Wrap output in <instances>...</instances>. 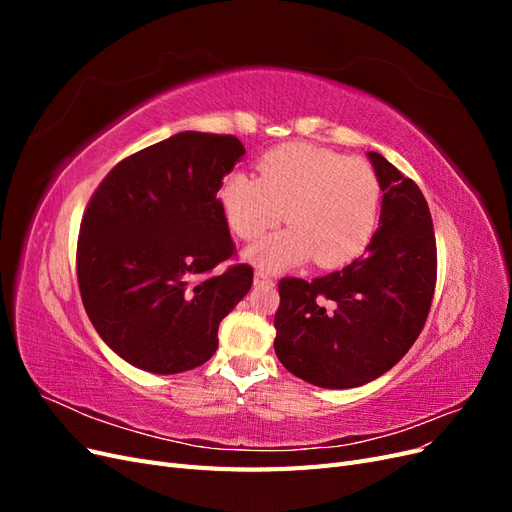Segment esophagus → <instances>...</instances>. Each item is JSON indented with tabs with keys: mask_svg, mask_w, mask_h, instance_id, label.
I'll use <instances>...</instances> for the list:
<instances>
[{
	"mask_svg": "<svg viewBox=\"0 0 512 512\" xmlns=\"http://www.w3.org/2000/svg\"><path fill=\"white\" fill-rule=\"evenodd\" d=\"M254 284L256 286H269V284H273V275L269 271H265V269H256Z\"/></svg>",
	"mask_w": 512,
	"mask_h": 512,
	"instance_id": "34e87169",
	"label": "esophagus"
}]
</instances>
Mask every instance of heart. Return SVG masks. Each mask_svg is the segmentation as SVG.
Wrapping results in <instances>:
<instances>
[{"mask_svg": "<svg viewBox=\"0 0 512 512\" xmlns=\"http://www.w3.org/2000/svg\"><path fill=\"white\" fill-rule=\"evenodd\" d=\"M226 222L241 241H256L282 220L286 230L247 250L265 271L312 258L322 269L363 254L378 228L382 188L367 162L312 145H282L258 160V179L232 173L218 192Z\"/></svg>", "mask_w": 512, "mask_h": 512, "instance_id": "obj_1", "label": "heart"}]
</instances>
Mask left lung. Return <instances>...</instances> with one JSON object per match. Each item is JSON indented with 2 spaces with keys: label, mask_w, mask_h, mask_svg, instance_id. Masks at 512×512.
Returning <instances> with one entry per match:
<instances>
[{
  "label": "left lung",
  "mask_w": 512,
  "mask_h": 512,
  "mask_svg": "<svg viewBox=\"0 0 512 512\" xmlns=\"http://www.w3.org/2000/svg\"><path fill=\"white\" fill-rule=\"evenodd\" d=\"M367 156L384 192L367 254L312 282L284 277L277 286V359L322 389H354L404 359L436 290V235L423 192L380 153Z\"/></svg>",
  "instance_id": "8db88e82"
}]
</instances>
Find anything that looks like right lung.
I'll use <instances>...</instances> for the list:
<instances>
[{"label":"right lung","instance_id":"add662e5","mask_svg":"<svg viewBox=\"0 0 512 512\" xmlns=\"http://www.w3.org/2000/svg\"><path fill=\"white\" fill-rule=\"evenodd\" d=\"M245 147L179 132L111 168L83 213L76 277L106 346L151 374H179L218 350V327L254 282L235 258L218 192Z\"/></svg>","mask_w":512,"mask_h":512}]
</instances>
